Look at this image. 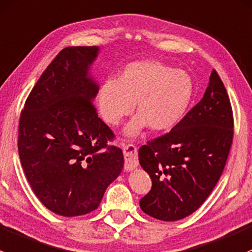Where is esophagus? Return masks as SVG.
I'll return each mask as SVG.
<instances>
[{
    "mask_svg": "<svg viewBox=\"0 0 252 252\" xmlns=\"http://www.w3.org/2000/svg\"><path fill=\"white\" fill-rule=\"evenodd\" d=\"M123 152L125 155V170L131 171L138 166V154L134 144H124Z\"/></svg>",
    "mask_w": 252,
    "mask_h": 252,
    "instance_id": "esophagus-1",
    "label": "esophagus"
}]
</instances>
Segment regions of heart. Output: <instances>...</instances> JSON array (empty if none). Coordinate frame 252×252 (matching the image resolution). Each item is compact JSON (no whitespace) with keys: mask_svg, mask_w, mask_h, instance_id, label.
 Returning <instances> with one entry per match:
<instances>
[{"mask_svg":"<svg viewBox=\"0 0 252 252\" xmlns=\"http://www.w3.org/2000/svg\"><path fill=\"white\" fill-rule=\"evenodd\" d=\"M194 95V80L184 70L159 62L129 63L116 80L100 85L97 103L103 120L116 126L133 111L138 115L126 127L127 136H136L149 125L153 131H165L177 125L188 110Z\"/></svg>","mask_w":252,"mask_h":252,"instance_id":"1","label":"heart"}]
</instances>
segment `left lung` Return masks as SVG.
Masks as SVG:
<instances>
[{
	"mask_svg": "<svg viewBox=\"0 0 252 252\" xmlns=\"http://www.w3.org/2000/svg\"><path fill=\"white\" fill-rule=\"evenodd\" d=\"M233 127L227 90L212 70L203 99L170 132L139 148V164L153 184L139 201L142 211L168 222L195 212L221 177Z\"/></svg>",
	"mask_w": 252,
	"mask_h": 252,
	"instance_id": "8db88e82",
	"label": "left lung"
}]
</instances>
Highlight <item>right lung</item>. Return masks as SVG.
Masks as SVG:
<instances>
[{
  "instance_id": "add662e5",
  "label": "right lung",
  "mask_w": 252,
  "mask_h": 252,
  "mask_svg": "<svg viewBox=\"0 0 252 252\" xmlns=\"http://www.w3.org/2000/svg\"><path fill=\"white\" fill-rule=\"evenodd\" d=\"M95 46L62 49L43 71L20 114L18 152L25 177L48 210L90 214L124 167L115 134L93 104L98 85L88 69Z\"/></svg>"
}]
</instances>
